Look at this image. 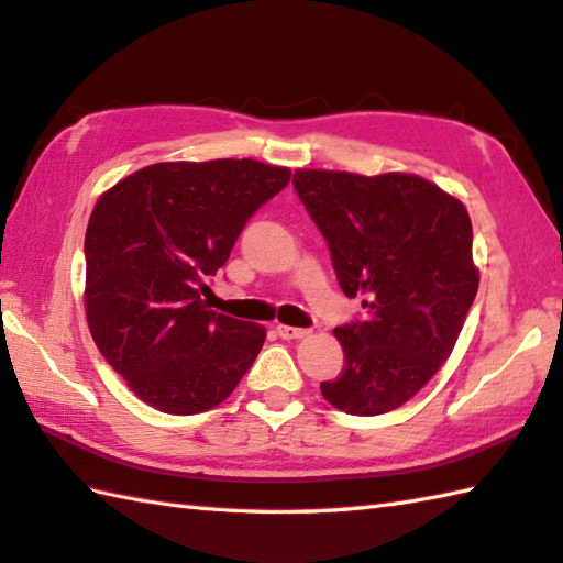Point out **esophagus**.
<instances>
[{
	"label": "esophagus",
	"instance_id": "1",
	"mask_svg": "<svg viewBox=\"0 0 563 563\" xmlns=\"http://www.w3.org/2000/svg\"><path fill=\"white\" fill-rule=\"evenodd\" d=\"M275 332H278L283 340H302V336L310 334V330H302V327H290V324H278L275 327Z\"/></svg>",
	"mask_w": 563,
	"mask_h": 563
}]
</instances>
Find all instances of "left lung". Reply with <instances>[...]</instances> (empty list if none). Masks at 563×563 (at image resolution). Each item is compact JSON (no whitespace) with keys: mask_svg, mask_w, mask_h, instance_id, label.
<instances>
[{"mask_svg":"<svg viewBox=\"0 0 563 563\" xmlns=\"http://www.w3.org/2000/svg\"><path fill=\"white\" fill-rule=\"evenodd\" d=\"M300 201L327 239L364 322L336 327L344 366L320 391L352 416L396 411L448 362L479 285L465 203L408 172L298 169Z\"/></svg>","mask_w":563,"mask_h":563,"instance_id":"left-lung-1","label":"left lung"}]
</instances>
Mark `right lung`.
Returning a JSON list of instances; mask_svg holds the SVG:
<instances>
[{
    "instance_id": "right-lung-1",
    "label": "right lung",
    "mask_w": 563,
    "mask_h": 563,
    "mask_svg": "<svg viewBox=\"0 0 563 563\" xmlns=\"http://www.w3.org/2000/svg\"><path fill=\"white\" fill-rule=\"evenodd\" d=\"M290 181L258 159L157 162L100 194L86 231V320L140 401L194 416L227 401L265 327L207 308L251 213Z\"/></svg>"
}]
</instances>
